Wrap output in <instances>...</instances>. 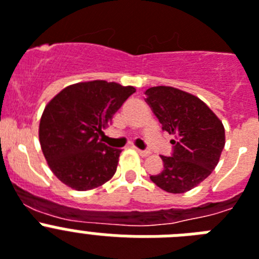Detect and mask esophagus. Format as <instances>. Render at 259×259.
<instances>
[{"mask_svg": "<svg viewBox=\"0 0 259 259\" xmlns=\"http://www.w3.org/2000/svg\"><path fill=\"white\" fill-rule=\"evenodd\" d=\"M135 149H136V152H138V153L143 157L149 156V154H151V152L149 151H143V149H139V148H136V147H135Z\"/></svg>", "mask_w": 259, "mask_h": 259, "instance_id": "esophagus-1", "label": "esophagus"}]
</instances>
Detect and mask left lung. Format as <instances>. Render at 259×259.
<instances>
[{"label":"left lung","instance_id":"8db88e82","mask_svg":"<svg viewBox=\"0 0 259 259\" xmlns=\"http://www.w3.org/2000/svg\"><path fill=\"white\" fill-rule=\"evenodd\" d=\"M147 103L173 135L171 157L161 156L163 169L152 182L171 194L190 191L212 173L225 145L222 120L198 97L171 86H154L145 92Z\"/></svg>","mask_w":259,"mask_h":259}]
</instances>
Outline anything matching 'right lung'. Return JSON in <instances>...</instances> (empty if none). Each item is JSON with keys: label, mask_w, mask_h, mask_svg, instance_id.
<instances>
[{"label": "right lung", "mask_w": 259, "mask_h": 259, "mask_svg": "<svg viewBox=\"0 0 259 259\" xmlns=\"http://www.w3.org/2000/svg\"><path fill=\"white\" fill-rule=\"evenodd\" d=\"M135 92L134 86L96 79L66 86L48 102L39 141L48 166L64 185L86 191L111 180L121 151L99 138Z\"/></svg>", "instance_id": "right-lung-1"}]
</instances>
